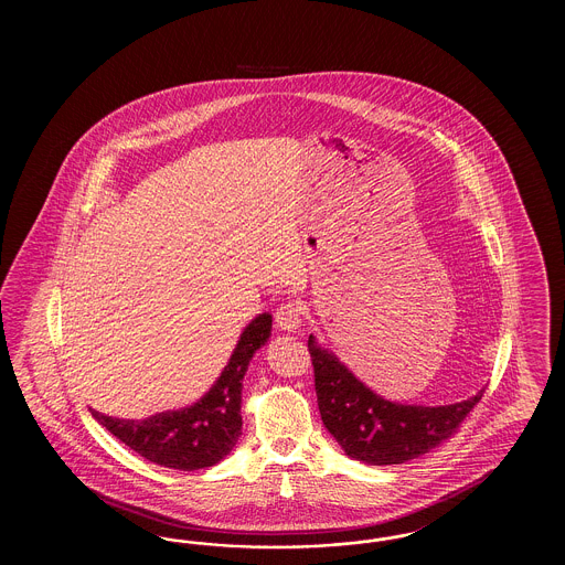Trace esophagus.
<instances>
[{
    "label": "esophagus",
    "mask_w": 565,
    "mask_h": 565,
    "mask_svg": "<svg viewBox=\"0 0 565 565\" xmlns=\"http://www.w3.org/2000/svg\"><path fill=\"white\" fill-rule=\"evenodd\" d=\"M275 322L281 328V330H288V332H296L302 323V307L295 302V300H288L284 305L277 307L275 311Z\"/></svg>",
    "instance_id": "obj_1"
}]
</instances>
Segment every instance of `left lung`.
<instances>
[{
  "label": "left lung",
  "mask_w": 565,
  "mask_h": 565,
  "mask_svg": "<svg viewBox=\"0 0 565 565\" xmlns=\"http://www.w3.org/2000/svg\"><path fill=\"white\" fill-rule=\"evenodd\" d=\"M316 373V394L323 426L348 456L371 463H404L449 440L468 413L483 398L477 396L445 406L396 404L376 396L330 351L309 337Z\"/></svg>",
  "instance_id": "obj_1"
}]
</instances>
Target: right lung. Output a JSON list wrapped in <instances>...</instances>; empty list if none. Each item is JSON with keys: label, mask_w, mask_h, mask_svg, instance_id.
<instances>
[{"label": "right lung", "mask_w": 565, "mask_h": 565, "mask_svg": "<svg viewBox=\"0 0 565 565\" xmlns=\"http://www.w3.org/2000/svg\"><path fill=\"white\" fill-rule=\"evenodd\" d=\"M270 323L269 313L249 322L222 375L199 403L152 415L146 422L116 419L90 408L93 417L148 461L173 470L214 466L233 451L242 436L243 375L254 353L269 341Z\"/></svg>", "instance_id": "obj_1"}]
</instances>
